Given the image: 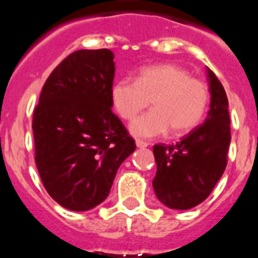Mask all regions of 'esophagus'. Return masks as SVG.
I'll return each instance as SVG.
<instances>
[{
    "label": "esophagus",
    "instance_id": "esophagus-1",
    "mask_svg": "<svg viewBox=\"0 0 258 258\" xmlns=\"http://www.w3.org/2000/svg\"><path fill=\"white\" fill-rule=\"evenodd\" d=\"M149 145V143L143 142V140H136V147L138 148H147Z\"/></svg>",
    "mask_w": 258,
    "mask_h": 258
}]
</instances>
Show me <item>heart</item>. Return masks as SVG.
<instances>
[{
    "mask_svg": "<svg viewBox=\"0 0 258 258\" xmlns=\"http://www.w3.org/2000/svg\"><path fill=\"white\" fill-rule=\"evenodd\" d=\"M149 101L153 109L134 120L130 127L132 135L151 139L170 128L171 135L179 136L196 128L204 119L210 91L204 80L172 63L144 67L135 80L120 79L111 88L114 110L124 120L134 119Z\"/></svg>",
    "mask_w": 258,
    "mask_h": 258,
    "instance_id": "heart-1",
    "label": "heart"
}]
</instances>
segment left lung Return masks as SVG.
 <instances>
[{"instance_id": "left-lung-1", "label": "left lung", "mask_w": 258, "mask_h": 258, "mask_svg": "<svg viewBox=\"0 0 258 258\" xmlns=\"http://www.w3.org/2000/svg\"><path fill=\"white\" fill-rule=\"evenodd\" d=\"M208 80L212 98L205 123L176 144L153 147L157 163L154 192L157 199L171 209H191L203 203L227 165L231 142L227 96L210 69Z\"/></svg>"}]
</instances>
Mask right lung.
I'll list each match as a JSON object with an SVG mask.
<instances>
[{
    "instance_id": "obj_1",
    "label": "right lung",
    "mask_w": 258,
    "mask_h": 258,
    "mask_svg": "<svg viewBox=\"0 0 258 258\" xmlns=\"http://www.w3.org/2000/svg\"><path fill=\"white\" fill-rule=\"evenodd\" d=\"M109 49L76 50L51 71L33 111L35 162L46 192L84 212L110 192L135 140L111 111L115 67Z\"/></svg>"
}]
</instances>
